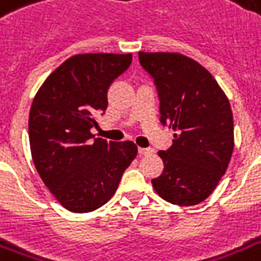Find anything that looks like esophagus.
<instances>
[{
  "label": "esophagus",
  "mask_w": 261,
  "mask_h": 261,
  "mask_svg": "<svg viewBox=\"0 0 261 261\" xmlns=\"http://www.w3.org/2000/svg\"><path fill=\"white\" fill-rule=\"evenodd\" d=\"M138 153H139V155L153 154V153H154V150H153V149H150V147H139Z\"/></svg>",
  "instance_id": "esophagus-1"
}]
</instances>
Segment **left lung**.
<instances>
[{"instance_id": "1", "label": "left lung", "mask_w": 261, "mask_h": 261, "mask_svg": "<svg viewBox=\"0 0 261 261\" xmlns=\"http://www.w3.org/2000/svg\"><path fill=\"white\" fill-rule=\"evenodd\" d=\"M154 79L160 120L174 131L160 150L164 171L151 180L155 192L177 206H195L213 194L230 163L234 133L230 102L210 71L177 53L138 54Z\"/></svg>"}]
</instances>
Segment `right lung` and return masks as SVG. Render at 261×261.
Masks as SVG:
<instances>
[{
	"label": "right lung",
	"instance_id": "right-lung-1",
	"mask_svg": "<svg viewBox=\"0 0 261 261\" xmlns=\"http://www.w3.org/2000/svg\"><path fill=\"white\" fill-rule=\"evenodd\" d=\"M131 54H77L46 79L28 119L31 154L43 182L71 213H89L118 190L137 157L131 141L94 138V116L107 110V92L130 66Z\"/></svg>",
	"mask_w": 261,
	"mask_h": 261
}]
</instances>
